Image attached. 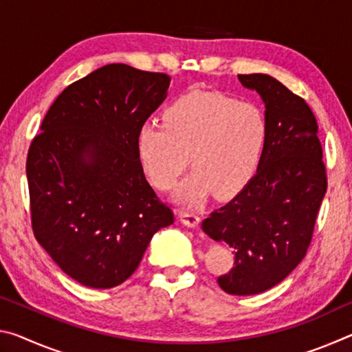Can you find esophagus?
<instances>
[{
	"mask_svg": "<svg viewBox=\"0 0 352 352\" xmlns=\"http://www.w3.org/2000/svg\"><path fill=\"white\" fill-rule=\"evenodd\" d=\"M178 219H180V222L183 225L189 226V228H194V226H197L200 217L195 214L194 211L190 210H180L178 211Z\"/></svg>",
	"mask_w": 352,
	"mask_h": 352,
	"instance_id": "1",
	"label": "esophagus"
}]
</instances>
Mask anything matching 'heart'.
Segmentation results:
<instances>
[{"label":"heart","instance_id":"b5f03b06","mask_svg":"<svg viewBox=\"0 0 352 352\" xmlns=\"http://www.w3.org/2000/svg\"><path fill=\"white\" fill-rule=\"evenodd\" d=\"M163 124L146 122L136 133V152L148 180L169 190L189 164L177 190L183 205H200L212 190L230 197L259 168L267 119L258 105L211 91H190L164 110Z\"/></svg>","mask_w":352,"mask_h":352}]
</instances>
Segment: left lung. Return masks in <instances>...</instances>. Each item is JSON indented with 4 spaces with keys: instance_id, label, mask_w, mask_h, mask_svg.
I'll return each mask as SVG.
<instances>
[{
    "instance_id": "8db88e82",
    "label": "left lung",
    "mask_w": 352,
    "mask_h": 352,
    "mask_svg": "<svg viewBox=\"0 0 352 352\" xmlns=\"http://www.w3.org/2000/svg\"><path fill=\"white\" fill-rule=\"evenodd\" d=\"M237 79L265 105L264 152L256 175L201 230L233 248L234 267L217 283L242 296L272 289L305 258L327 178L317 119L306 100L272 76Z\"/></svg>"
}]
</instances>
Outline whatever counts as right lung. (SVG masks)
<instances>
[{"mask_svg": "<svg viewBox=\"0 0 352 352\" xmlns=\"http://www.w3.org/2000/svg\"><path fill=\"white\" fill-rule=\"evenodd\" d=\"M170 77L111 63L58 94L28 152L35 239L93 289L122 284L174 212L147 183L136 133L168 96Z\"/></svg>", "mask_w": 352, "mask_h": 352, "instance_id": "right-lung-1", "label": "right lung"}]
</instances>
